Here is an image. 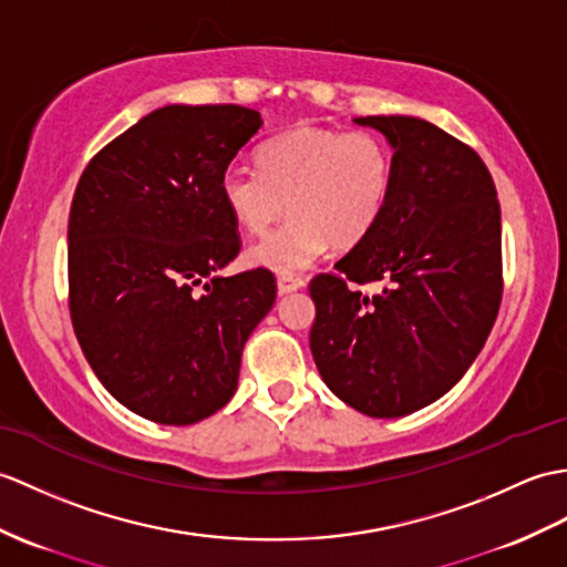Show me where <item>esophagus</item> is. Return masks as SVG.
<instances>
[{
    "instance_id": "esophagus-1",
    "label": "esophagus",
    "mask_w": 567,
    "mask_h": 567,
    "mask_svg": "<svg viewBox=\"0 0 567 567\" xmlns=\"http://www.w3.org/2000/svg\"><path fill=\"white\" fill-rule=\"evenodd\" d=\"M299 287H305V280H299V278H289V275H280V278H278V292H280V295L297 292Z\"/></svg>"
}]
</instances>
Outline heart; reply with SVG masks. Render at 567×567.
Returning <instances> with one entry per match:
<instances>
[{"label": "heart", "mask_w": 567, "mask_h": 567, "mask_svg": "<svg viewBox=\"0 0 567 567\" xmlns=\"http://www.w3.org/2000/svg\"><path fill=\"white\" fill-rule=\"evenodd\" d=\"M391 183L393 154L377 133L305 125L262 144L258 171L229 166L219 193L229 217L251 234L266 231L287 207V221L248 248L246 260L295 275L331 244H360L384 213Z\"/></svg>", "instance_id": "heart-1"}]
</instances>
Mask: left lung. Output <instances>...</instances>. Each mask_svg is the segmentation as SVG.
I'll return each instance as SVG.
<instances>
[{"label":"left lung","instance_id":"1","mask_svg":"<svg viewBox=\"0 0 567 567\" xmlns=\"http://www.w3.org/2000/svg\"><path fill=\"white\" fill-rule=\"evenodd\" d=\"M393 150L377 227L309 285V346L340 401L403 417L442 399L491 336L503 299V229L491 171L444 130L411 115H367ZM381 281L364 296L358 284Z\"/></svg>","mask_w":567,"mask_h":567}]
</instances>
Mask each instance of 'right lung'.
<instances>
[{"label": "right lung", "mask_w": 567, "mask_h": 567, "mask_svg": "<svg viewBox=\"0 0 567 567\" xmlns=\"http://www.w3.org/2000/svg\"><path fill=\"white\" fill-rule=\"evenodd\" d=\"M262 121L244 105H164L94 156L68 229L70 313L105 391L162 425L227 405L248 336L275 305L270 270L239 256L224 171Z\"/></svg>", "instance_id": "right-lung-1"}]
</instances>
